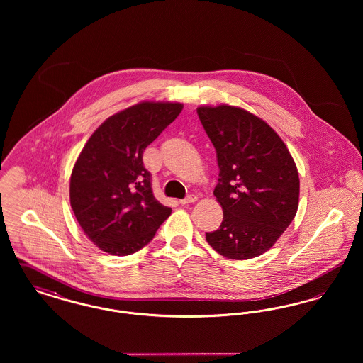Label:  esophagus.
Masks as SVG:
<instances>
[{"label": "esophagus", "instance_id": "obj_1", "mask_svg": "<svg viewBox=\"0 0 363 363\" xmlns=\"http://www.w3.org/2000/svg\"><path fill=\"white\" fill-rule=\"evenodd\" d=\"M197 200V197L194 196V194H189L188 197H185L184 200H179V203L182 204V206H186V204H191V203H194Z\"/></svg>", "mask_w": 363, "mask_h": 363}]
</instances>
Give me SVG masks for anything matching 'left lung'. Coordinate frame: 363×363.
I'll use <instances>...</instances> for the list:
<instances>
[{"instance_id":"left-lung-1","label":"left lung","mask_w":363,"mask_h":363,"mask_svg":"<svg viewBox=\"0 0 363 363\" xmlns=\"http://www.w3.org/2000/svg\"><path fill=\"white\" fill-rule=\"evenodd\" d=\"M219 166L213 194L223 222L207 242L223 257H257L293 222L299 177L293 156L277 132L252 113L220 104L197 108Z\"/></svg>"}]
</instances>
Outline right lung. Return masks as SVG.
<instances>
[{"instance_id":"add662e5","label":"right lung","mask_w":363,"mask_h":363,"mask_svg":"<svg viewBox=\"0 0 363 363\" xmlns=\"http://www.w3.org/2000/svg\"><path fill=\"white\" fill-rule=\"evenodd\" d=\"M182 104L141 102L108 117L92 133L70 175V206L101 250L128 256L150 243L172 213L154 196L143 152Z\"/></svg>"}]
</instances>
